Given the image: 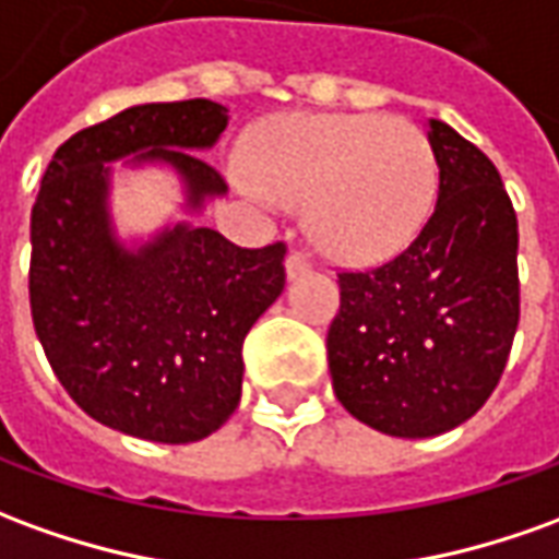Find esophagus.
<instances>
[{
  "label": "esophagus",
  "mask_w": 559,
  "mask_h": 559,
  "mask_svg": "<svg viewBox=\"0 0 559 559\" xmlns=\"http://www.w3.org/2000/svg\"><path fill=\"white\" fill-rule=\"evenodd\" d=\"M308 266H311V263H308L306 251H290V253H287V260H284L287 278H299V275H306Z\"/></svg>",
  "instance_id": "1"
}]
</instances>
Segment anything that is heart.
Returning a JSON list of instances; mask_svg holds the SVG:
<instances>
[{
  "label": "heart",
  "instance_id": "obj_1",
  "mask_svg": "<svg viewBox=\"0 0 559 559\" xmlns=\"http://www.w3.org/2000/svg\"><path fill=\"white\" fill-rule=\"evenodd\" d=\"M253 181L308 205V236L338 263H378L427 224L439 166L412 120L381 115H278L248 139Z\"/></svg>",
  "mask_w": 559,
  "mask_h": 559
}]
</instances>
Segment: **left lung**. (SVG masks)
I'll return each mask as SVG.
<instances>
[{
    "mask_svg": "<svg viewBox=\"0 0 559 559\" xmlns=\"http://www.w3.org/2000/svg\"><path fill=\"white\" fill-rule=\"evenodd\" d=\"M439 199L408 248L338 272L326 333L350 415L402 439L469 420L502 378L521 320L518 214L490 157L429 120Z\"/></svg>",
    "mask_w": 559,
    "mask_h": 559,
    "instance_id": "1",
    "label": "left lung"
}]
</instances>
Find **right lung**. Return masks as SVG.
<instances>
[{
  "label": "right lung",
  "mask_w": 559,
  "mask_h": 559,
  "mask_svg": "<svg viewBox=\"0 0 559 559\" xmlns=\"http://www.w3.org/2000/svg\"><path fill=\"white\" fill-rule=\"evenodd\" d=\"M224 130L226 108L212 99L127 108L57 147L33 205L29 308L50 369L93 420L147 442H199L236 412L241 345L284 290L287 245L239 248L178 224L123 251L105 212V163L163 159L202 205L226 181L193 151Z\"/></svg>",
  "instance_id": "right-lung-1"
}]
</instances>
